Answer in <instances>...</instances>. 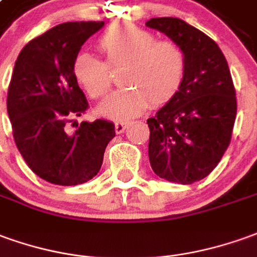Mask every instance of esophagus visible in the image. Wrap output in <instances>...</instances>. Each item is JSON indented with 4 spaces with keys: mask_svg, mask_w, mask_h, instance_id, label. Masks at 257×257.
I'll return each mask as SVG.
<instances>
[{
    "mask_svg": "<svg viewBox=\"0 0 257 257\" xmlns=\"http://www.w3.org/2000/svg\"><path fill=\"white\" fill-rule=\"evenodd\" d=\"M127 127H128V123H124V121H116V123H114V130H116L117 134L124 133V130Z\"/></svg>",
    "mask_w": 257,
    "mask_h": 257,
    "instance_id": "34e87169",
    "label": "esophagus"
}]
</instances>
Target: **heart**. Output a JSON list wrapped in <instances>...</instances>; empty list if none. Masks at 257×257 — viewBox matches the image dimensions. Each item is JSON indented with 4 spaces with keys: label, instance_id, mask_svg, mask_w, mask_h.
<instances>
[{
    "label": "heart",
    "instance_id": "1",
    "mask_svg": "<svg viewBox=\"0 0 257 257\" xmlns=\"http://www.w3.org/2000/svg\"><path fill=\"white\" fill-rule=\"evenodd\" d=\"M98 46L106 64L89 53H79L72 63L78 85L92 99H100L110 91L109 68L123 67L120 84L98 107L102 116L114 120L136 117L150 102L161 107L180 91L186 75V54L172 40H157L151 32L133 25H111L99 37Z\"/></svg>",
    "mask_w": 257,
    "mask_h": 257
}]
</instances>
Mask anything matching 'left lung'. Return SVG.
Listing matches in <instances>:
<instances>
[{
    "label": "left lung",
    "instance_id": "obj_1",
    "mask_svg": "<svg viewBox=\"0 0 257 257\" xmlns=\"http://www.w3.org/2000/svg\"><path fill=\"white\" fill-rule=\"evenodd\" d=\"M146 25L179 44L187 63L178 95L147 120L150 164L159 178L192 185L210 175L231 143L232 77L218 44L194 26L179 18H152Z\"/></svg>",
    "mask_w": 257,
    "mask_h": 257
}]
</instances>
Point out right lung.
I'll return each mask as SVG.
<instances>
[{
    "mask_svg": "<svg viewBox=\"0 0 257 257\" xmlns=\"http://www.w3.org/2000/svg\"><path fill=\"white\" fill-rule=\"evenodd\" d=\"M105 22H65L31 40L18 56L7 110L21 155L39 178L61 186L91 180L99 172L114 124L98 118L67 132L88 109L72 74L82 44Z\"/></svg>",
    "mask_w": 257,
    "mask_h": 257,
    "instance_id": "add662e5",
    "label": "right lung"
}]
</instances>
